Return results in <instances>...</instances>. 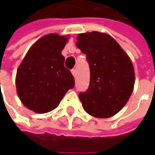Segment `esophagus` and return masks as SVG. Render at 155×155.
Returning <instances> with one entry per match:
<instances>
[{
	"label": "esophagus",
	"mask_w": 155,
	"mask_h": 155,
	"mask_svg": "<svg viewBox=\"0 0 155 155\" xmlns=\"http://www.w3.org/2000/svg\"><path fill=\"white\" fill-rule=\"evenodd\" d=\"M72 74H73V75H74V77H76V74H77V71H76V69H75V68L72 69Z\"/></svg>",
	"instance_id": "esophagus-1"
}]
</instances>
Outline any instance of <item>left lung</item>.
<instances>
[{
    "label": "left lung",
    "mask_w": 155,
    "mask_h": 155,
    "mask_svg": "<svg viewBox=\"0 0 155 155\" xmlns=\"http://www.w3.org/2000/svg\"><path fill=\"white\" fill-rule=\"evenodd\" d=\"M77 47L90 65V85L79 98L85 111L100 118L114 116L129 100L135 84L133 64L108 34L90 32L78 35Z\"/></svg>",
    "instance_id": "1"
}]
</instances>
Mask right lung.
Here are the masks:
<instances>
[{
  "mask_svg": "<svg viewBox=\"0 0 155 155\" xmlns=\"http://www.w3.org/2000/svg\"><path fill=\"white\" fill-rule=\"evenodd\" d=\"M67 38L48 34L27 53L16 75L17 93L28 109L47 113L56 108L66 91L74 86V78L64 65L62 50Z\"/></svg>",
  "mask_w": 155,
  "mask_h": 155,
  "instance_id": "add662e5",
  "label": "right lung"
}]
</instances>
